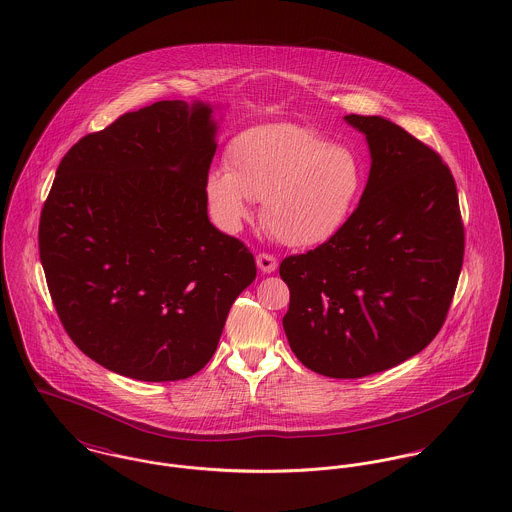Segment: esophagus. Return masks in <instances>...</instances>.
Masks as SVG:
<instances>
[{"instance_id":"obj_1","label":"esophagus","mask_w":512,"mask_h":512,"mask_svg":"<svg viewBox=\"0 0 512 512\" xmlns=\"http://www.w3.org/2000/svg\"><path fill=\"white\" fill-rule=\"evenodd\" d=\"M256 264H258V268H260L262 274H272V272H276V268H278L276 256H274V254H268V252L258 254V256H256Z\"/></svg>"}]
</instances>
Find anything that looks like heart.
<instances>
[{
  "label": "heart",
  "mask_w": 512,
  "mask_h": 512,
  "mask_svg": "<svg viewBox=\"0 0 512 512\" xmlns=\"http://www.w3.org/2000/svg\"><path fill=\"white\" fill-rule=\"evenodd\" d=\"M363 187V167L347 147L293 124L242 132L226 151V171L207 179L209 205L226 230L250 219V201H262V219L274 238L293 248L329 240L347 222Z\"/></svg>",
  "instance_id": "1"
}]
</instances>
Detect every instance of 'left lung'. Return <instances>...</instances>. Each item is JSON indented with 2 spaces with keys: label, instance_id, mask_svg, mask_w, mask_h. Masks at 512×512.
I'll return each instance as SVG.
<instances>
[{
  "label": "left lung",
  "instance_id": "1",
  "mask_svg": "<svg viewBox=\"0 0 512 512\" xmlns=\"http://www.w3.org/2000/svg\"><path fill=\"white\" fill-rule=\"evenodd\" d=\"M363 132L370 173L359 207L327 242L288 256L284 331L301 365L361 378L400 365L438 335L457 288L465 234L457 187L432 147L382 116Z\"/></svg>",
  "mask_w": 512,
  "mask_h": 512
}]
</instances>
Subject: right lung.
Masks as SVG:
<instances>
[{"label": "right lung", "mask_w": 512, "mask_h": 512, "mask_svg": "<svg viewBox=\"0 0 512 512\" xmlns=\"http://www.w3.org/2000/svg\"><path fill=\"white\" fill-rule=\"evenodd\" d=\"M215 136L211 104L161 100L84 136L59 163L41 264L74 345L112 372L193 376L256 278L252 252L207 215Z\"/></svg>", "instance_id": "add662e5"}]
</instances>
